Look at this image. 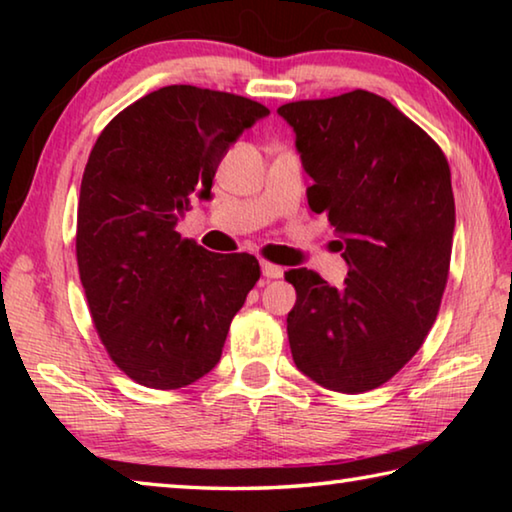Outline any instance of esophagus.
<instances>
[{"mask_svg": "<svg viewBox=\"0 0 512 512\" xmlns=\"http://www.w3.org/2000/svg\"><path fill=\"white\" fill-rule=\"evenodd\" d=\"M262 273H264V277H271V280H277V277L284 275V268L282 266H275L271 262H262Z\"/></svg>", "mask_w": 512, "mask_h": 512, "instance_id": "obj_1", "label": "esophagus"}]
</instances>
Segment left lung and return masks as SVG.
<instances>
[{
	"label": "left lung",
	"mask_w": 512,
	"mask_h": 512,
	"mask_svg": "<svg viewBox=\"0 0 512 512\" xmlns=\"http://www.w3.org/2000/svg\"><path fill=\"white\" fill-rule=\"evenodd\" d=\"M314 180L309 207L327 214L350 271L332 287L307 268L287 334L298 370L336 393L386 384L438 316L454 239L445 153L391 101L366 90L277 108Z\"/></svg>",
	"instance_id": "1"
}]
</instances>
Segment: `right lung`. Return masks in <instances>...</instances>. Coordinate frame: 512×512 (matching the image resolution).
<instances>
[{
  "instance_id": "1",
  "label": "right lung",
  "mask_w": 512,
  "mask_h": 512,
  "mask_svg": "<svg viewBox=\"0 0 512 512\" xmlns=\"http://www.w3.org/2000/svg\"><path fill=\"white\" fill-rule=\"evenodd\" d=\"M266 115L237 94L167 85L121 110L92 146L76 259L99 339L137 384L173 391L207 375L259 280L253 255L210 253L176 225Z\"/></svg>"
}]
</instances>
